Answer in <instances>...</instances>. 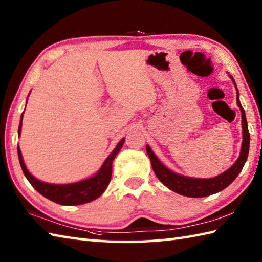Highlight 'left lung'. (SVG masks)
I'll return each mask as SVG.
<instances>
[{
    "mask_svg": "<svg viewBox=\"0 0 262 262\" xmlns=\"http://www.w3.org/2000/svg\"><path fill=\"white\" fill-rule=\"evenodd\" d=\"M230 76L236 88L234 79H233L232 75ZM236 91H237V88H236ZM236 103L238 105V108H240L241 115H242L243 141H242L240 157H238L236 162L233 164L229 170H226L220 176L209 178V179H199V178H190V177L178 174L176 172L166 168V166L158 159L157 155L154 154L151 147L148 145L146 146V152L148 154L149 160H151V164H152L154 173L157 174L158 179L162 182L165 187H168L172 191L182 194V196L200 198V197L210 196V194L222 191L223 189L229 187L231 183L235 180V178L242 171L244 163L247 162L249 148H250V134L248 129V122L246 118V113H244V109L242 108L240 99H238V91L236 94Z\"/></svg>",
    "mask_w": 262,
    "mask_h": 262,
    "instance_id": "1",
    "label": "left lung"
}]
</instances>
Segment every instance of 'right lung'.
<instances>
[{"mask_svg":"<svg viewBox=\"0 0 262 262\" xmlns=\"http://www.w3.org/2000/svg\"><path fill=\"white\" fill-rule=\"evenodd\" d=\"M22 117H24V114L21 115V121L18 130L19 136L21 134ZM124 142L125 138L120 140V142L117 144L114 151L109 154V157L107 159H105L101 168H100V170L93 177L88 178V179L79 182L69 183V185H54V183L42 182L36 179V178L27 170L19 146L18 157L21 169L24 171V174L26 176L28 181L31 183V186L35 188L39 193L56 204L65 206H74L90 203L103 193L111 179V173H113V161L115 160L116 155L119 153L122 145H124Z\"/></svg>","mask_w":262,"mask_h":262,"instance_id":"add662e5","label":"right lung"}]
</instances>
